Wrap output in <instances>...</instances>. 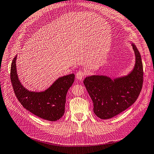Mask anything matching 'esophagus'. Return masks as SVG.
Returning a JSON list of instances; mask_svg holds the SVG:
<instances>
[{
	"instance_id": "obj_1",
	"label": "esophagus",
	"mask_w": 154,
	"mask_h": 154,
	"mask_svg": "<svg viewBox=\"0 0 154 154\" xmlns=\"http://www.w3.org/2000/svg\"><path fill=\"white\" fill-rule=\"evenodd\" d=\"M86 75V72L82 70L78 71L76 74V77L78 80H82Z\"/></svg>"
}]
</instances>
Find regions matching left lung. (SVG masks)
Returning a JSON list of instances; mask_svg holds the SVG:
<instances>
[{
	"label": "left lung",
	"mask_w": 154,
	"mask_h": 154,
	"mask_svg": "<svg viewBox=\"0 0 154 154\" xmlns=\"http://www.w3.org/2000/svg\"><path fill=\"white\" fill-rule=\"evenodd\" d=\"M136 64L128 76L112 80L104 76L85 78L84 86L94 103V113L101 119H111L126 110L134 103L143 85V65L141 56L132 44Z\"/></svg>",
	"instance_id": "left-lung-1"
}]
</instances>
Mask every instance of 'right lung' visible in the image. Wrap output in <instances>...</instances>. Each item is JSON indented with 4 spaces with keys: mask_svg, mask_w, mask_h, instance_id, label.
Listing matches in <instances>:
<instances>
[{
    "mask_svg": "<svg viewBox=\"0 0 154 154\" xmlns=\"http://www.w3.org/2000/svg\"><path fill=\"white\" fill-rule=\"evenodd\" d=\"M16 57L10 68V80L16 96L27 110L37 117L49 121H56L63 117L65 109L68 89L74 82V74L57 80L49 89L43 92L29 91L18 80L16 67Z\"/></svg>",
    "mask_w": 154,
    "mask_h": 154,
    "instance_id": "right-lung-1",
    "label": "right lung"
}]
</instances>
